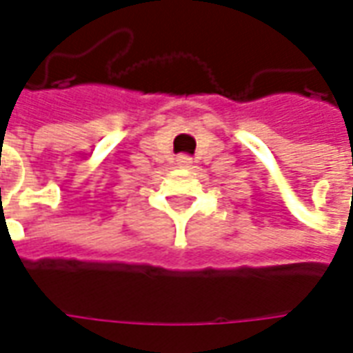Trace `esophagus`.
Segmentation results:
<instances>
[{"instance_id": "obj_1", "label": "esophagus", "mask_w": 353, "mask_h": 353, "mask_svg": "<svg viewBox=\"0 0 353 353\" xmlns=\"http://www.w3.org/2000/svg\"><path fill=\"white\" fill-rule=\"evenodd\" d=\"M190 163H192V159H190L189 155H179V157H177V164H179V166H189Z\"/></svg>"}]
</instances>
